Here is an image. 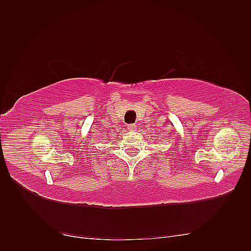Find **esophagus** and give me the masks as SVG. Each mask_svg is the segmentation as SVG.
Returning a JSON list of instances; mask_svg holds the SVG:
<instances>
[{
  "instance_id": "obj_1",
  "label": "esophagus",
  "mask_w": 251,
  "mask_h": 251,
  "mask_svg": "<svg viewBox=\"0 0 251 251\" xmlns=\"http://www.w3.org/2000/svg\"><path fill=\"white\" fill-rule=\"evenodd\" d=\"M136 124H128L127 125V128H128L129 130H134V129H136Z\"/></svg>"
}]
</instances>
